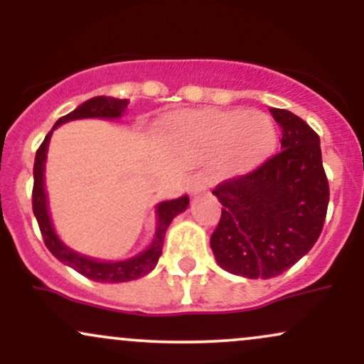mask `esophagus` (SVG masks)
Masks as SVG:
<instances>
[{
  "instance_id": "1",
  "label": "esophagus",
  "mask_w": 364,
  "mask_h": 364,
  "mask_svg": "<svg viewBox=\"0 0 364 364\" xmlns=\"http://www.w3.org/2000/svg\"><path fill=\"white\" fill-rule=\"evenodd\" d=\"M208 183H210V179L205 173H196L193 174V178H191L190 181V191L191 195H200L203 193V191L208 188Z\"/></svg>"
}]
</instances>
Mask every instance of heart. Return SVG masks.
<instances>
[{
	"mask_svg": "<svg viewBox=\"0 0 364 364\" xmlns=\"http://www.w3.org/2000/svg\"><path fill=\"white\" fill-rule=\"evenodd\" d=\"M179 141L200 149H217V169L240 173L258 161L275 141V127L260 111H195L173 121Z\"/></svg>",
	"mask_w": 364,
	"mask_h": 364,
	"instance_id": "b5f03b06",
	"label": "heart"
}]
</instances>
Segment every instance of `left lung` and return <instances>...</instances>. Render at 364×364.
Returning a JSON list of instances; mask_svg holds the SVG:
<instances>
[{"instance_id": "8db88e82", "label": "left lung", "mask_w": 364, "mask_h": 364, "mask_svg": "<svg viewBox=\"0 0 364 364\" xmlns=\"http://www.w3.org/2000/svg\"><path fill=\"white\" fill-rule=\"evenodd\" d=\"M270 112L282 128L281 150L212 191L223 203L212 252L224 270L248 279L281 275L310 252L330 196L315 129L291 111Z\"/></svg>"}]
</instances>
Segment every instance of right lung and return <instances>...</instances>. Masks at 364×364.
Masks as SVG:
<instances>
[{
  "label": "right lung",
  "mask_w": 364,
  "mask_h": 364,
  "mask_svg": "<svg viewBox=\"0 0 364 364\" xmlns=\"http://www.w3.org/2000/svg\"><path fill=\"white\" fill-rule=\"evenodd\" d=\"M128 107V99H114V97H92L85 101L77 109L70 112V114L63 116L54 123V128H58L63 123H68L73 119L83 118H107L116 119L121 118L124 109ZM53 129L46 135V139L41 147L36 152L34 162V188H32V210L39 224L41 235L44 237V243L48 250L51 252L58 260L65 263V265L72 267L78 274L85 275L90 281L97 282H127L135 281V279L144 277L149 272L156 269L159 257L162 253V245H164V236L168 231L171 220L183 210L190 203L188 196H179L176 200H168V202H161L157 205V229L154 241L145 252H141L136 257L128 258L123 262H99L94 258L83 257V255L73 252L72 248L61 243V240L54 232L51 224V217L48 212V195L44 190V164H46V154H48V145L51 140Z\"/></svg>",
  "instance_id": "1"
}]
</instances>
